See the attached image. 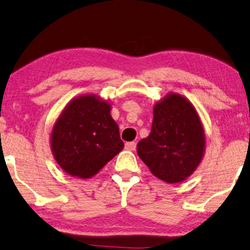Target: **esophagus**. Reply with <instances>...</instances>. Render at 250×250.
<instances>
[{"label": "esophagus", "mask_w": 250, "mask_h": 250, "mask_svg": "<svg viewBox=\"0 0 250 250\" xmlns=\"http://www.w3.org/2000/svg\"><path fill=\"white\" fill-rule=\"evenodd\" d=\"M125 148L129 151H135L136 150V143L135 142H128L125 143Z\"/></svg>", "instance_id": "34e87169"}]
</instances>
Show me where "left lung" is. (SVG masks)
Wrapping results in <instances>:
<instances>
[{
	"label": "left lung",
	"mask_w": 250,
	"mask_h": 250,
	"mask_svg": "<svg viewBox=\"0 0 250 250\" xmlns=\"http://www.w3.org/2000/svg\"><path fill=\"white\" fill-rule=\"evenodd\" d=\"M205 153V131L195 106L186 97L167 93L153 106L151 132L137 144L150 172L167 183L187 180Z\"/></svg>",
	"instance_id": "obj_1"
}]
</instances>
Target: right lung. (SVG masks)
<instances>
[{
  "label": "right lung",
  "instance_id": "obj_1",
  "mask_svg": "<svg viewBox=\"0 0 250 250\" xmlns=\"http://www.w3.org/2000/svg\"><path fill=\"white\" fill-rule=\"evenodd\" d=\"M112 104L98 94L75 97L63 108L50 132V150L58 165L78 179H90L121 152L119 125Z\"/></svg>",
  "mask_w": 250,
  "mask_h": 250
}]
</instances>
